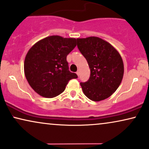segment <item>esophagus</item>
I'll return each mask as SVG.
<instances>
[{
  "label": "esophagus",
  "instance_id": "obj_1",
  "mask_svg": "<svg viewBox=\"0 0 149 149\" xmlns=\"http://www.w3.org/2000/svg\"><path fill=\"white\" fill-rule=\"evenodd\" d=\"M79 73H80V72H79V70L77 71V74L78 75V76H79Z\"/></svg>",
  "mask_w": 149,
  "mask_h": 149
}]
</instances>
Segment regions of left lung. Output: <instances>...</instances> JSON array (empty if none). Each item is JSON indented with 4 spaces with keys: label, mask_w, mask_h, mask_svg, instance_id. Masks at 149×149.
Wrapping results in <instances>:
<instances>
[{
    "label": "left lung",
    "mask_w": 149,
    "mask_h": 149,
    "mask_svg": "<svg viewBox=\"0 0 149 149\" xmlns=\"http://www.w3.org/2000/svg\"><path fill=\"white\" fill-rule=\"evenodd\" d=\"M77 47L90 68L88 81L81 82L82 90L89 99H106L118 88L124 74V64L117 50L98 37L77 38Z\"/></svg>",
    "instance_id": "1"
}]
</instances>
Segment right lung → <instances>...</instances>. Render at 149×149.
I'll use <instances>...</instances> for the list:
<instances>
[{
  "label": "right lung",
  "mask_w": 149,
  "mask_h": 149,
  "mask_svg": "<svg viewBox=\"0 0 149 149\" xmlns=\"http://www.w3.org/2000/svg\"><path fill=\"white\" fill-rule=\"evenodd\" d=\"M75 38L52 36L34 44L24 63V74L30 86L40 96L53 98L64 91L77 75L69 70L66 57L77 45Z\"/></svg>",
  "instance_id": "add662e5"
}]
</instances>
